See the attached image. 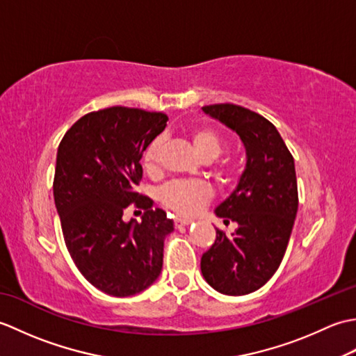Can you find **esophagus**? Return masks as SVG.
I'll return each mask as SVG.
<instances>
[{
	"label": "esophagus",
	"instance_id": "esophagus-1",
	"mask_svg": "<svg viewBox=\"0 0 356 356\" xmlns=\"http://www.w3.org/2000/svg\"><path fill=\"white\" fill-rule=\"evenodd\" d=\"M191 222L193 220H190V218L177 217V218H174V226H176V228H184V226H188Z\"/></svg>",
	"mask_w": 356,
	"mask_h": 356
}]
</instances>
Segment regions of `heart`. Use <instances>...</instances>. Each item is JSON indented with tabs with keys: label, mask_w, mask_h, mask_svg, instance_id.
<instances>
[{
	"label": "heart",
	"mask_w": 356,
	"mask_h": 356,
	"mask_svg": "<svg viewBox=\"0 0 356 356\" xmlns=\"http://www.w3.org/2000/svg\"><path fill=\"white\" fill-rule=\"evenodd\" d=\"M186 136L193 143L194 149L197 151V154L207 162L214 161L216 157L220 156L225 147L223 136L214 127H194L186 133ZM162 145V138H156L143 149L142 165L147 172L156 174L159 171ZM214 171L220 177H229L232 174V165L228 161L216 162ZM211 195H213L211 188L205 182H200V180H172V182L161 188L159 200L162 202L163 207L174 211L176 214L193 216L207 205L211 200Z\"/></svg>",
	"instance_id": "b5f03b06"
}]
</instances>
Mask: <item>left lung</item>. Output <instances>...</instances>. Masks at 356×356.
<instances>
[{
	"mask_svg": "<svg viewBox=\"0 0 356 356\" xmlns=\"http://www.w3.org/2000/svg\"><path fill=\"white\" fill-rule=\"evenodd\" d=\"M203 111L240 136L246 168L216 209L225 223L236 222L238 228L231 236L216 229L200 269L216 291L246 295L275 274L289 243L298 209L293 157L274 124L259 113L236 104L205 105Z\"/></svg>",
	"mask_w": 356,
	"mask_h": 356,
	"instance_id": "left-lung-1",
	"label": "left lung"
}]
</instances>
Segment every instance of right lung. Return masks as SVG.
<instances>
[{"label":"right lung","mask_w":356,"mask_h":356,"mask_svg":"<svg viewBox=\"0 0 356 356\" xmlns=\"http://www.w3.org/2000/svg\"><path fill=\"white\" fill-rule=\"evenodd\" d=\"M166 120L163 113L120 105L92 111L58 147L53 197L65 246L87 282L113 297L142 292L162 270L163 240L174 226L134 186L143 149ZM128 206L146 211L140 224L123 222Z\"/></svg>","instance_id":"1"}]
</instances>
